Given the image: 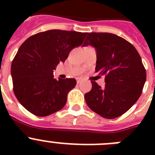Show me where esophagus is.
Here are the masks:
<instances>
[{"mask_svg":"<svg viewBox=\"0 0 155 155\" xmlns=\"http://www.w3.org/2000/svg\"><path fill=\"white\" fill-rule=\"evenodd\" d=\"M81 78H77V83H78V84H80L81 82Z\"/></svg>","mask_w":155,"mask_h":155,"instance_id":"obj_1","label":"esophagus"}]
</instances>
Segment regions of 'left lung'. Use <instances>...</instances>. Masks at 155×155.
Instances as JSON below:
<instances>
[{
  "label": "left lung",
  "instance_id": "obj_1",
  "mask_svg": "<svg viewBox=\"0 0 155 155\" xmlns=\"http://www.w3.org/2000/svg\"><path fill=\"white\" fill-rule=\"evenodd\" d=\"M96 51L95 72L105 75L102 88L91 81L92 87L84 94L88 107L105 119L120 116L140 98L146 81L141 58L132 44L122 37L107 32H91L82 46Z\"/></svg>",
  "mask_w": 155,
  "mask_h": 155
}]
</instances>
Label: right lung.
<instances>
[{"label": "right lung", "mask_w": 155, "mask_h": 155, "mask_svg": "<svg viewBox=\"0 0 155 155\" xmlns=\"http://www.w3.org/2000/svg\"><path fill=\"white\" fill-rule=\"evenodd\" d=\"M87 32L48 30L23 42L11 68L14 92L30 113L46 116L61 110L68 94L75 87L74 78L56 80L53 71L64 63L70 52L83 43Z\"/></svg>", "instance_id": "add662e5"}]
</instances>
